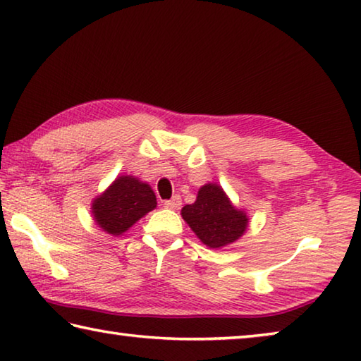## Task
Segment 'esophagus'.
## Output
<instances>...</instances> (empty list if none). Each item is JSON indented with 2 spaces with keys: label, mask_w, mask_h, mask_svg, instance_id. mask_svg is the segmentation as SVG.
<instances>
[{
  "label": "esophagus",
  "mask_w": 361,
  "mask_h": 361,
  "mask_svg": "<svg viewBox=\"0 0 361 361\" xmlns=\"http://www.w3.org/2000/svg\"><path fill=\"white\" fill-rule=\"evenodd\" d=\"M180 204H182V200H180L179 195H174V197L171 198V200L163 201V206L166 207V209H173V211H177V209H179Z\"/></svg>",
  "instance_id": "esophagus-1"
}]
</instances>
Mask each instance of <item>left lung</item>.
I'll use <instances>...</instances> for the list:
<instances>
[{
	"label": "left lung",
	"mask_w": 361,
	"mask_h": 361,
	"mask_svg": "<svg viewBox=\"0 0 361 361\" xmlns=\"http://www.w3.org/2000/svg\"><path fill=\"white\" fill-rule=\"evenodd\" d=\"M180 214L200 241L211 249L238 241L249 225L247 214L236 209L217 184L201 187L197 201L182 207Z\"/></svg>",
	"instance_id": "8db88e82"
}]
</instances>
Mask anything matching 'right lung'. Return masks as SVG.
Instances as JSON below:
<instances>
[{
    "instance_id": "add662e5",
    "label": "right lung",
    "mask_w": 361,
    "mask_h": 361,
    "mask_svg": "<svg viewBox=\"0 0 361 361\" xmlns=\"http://www.w3.org/2000/svg\"><path fill=\"white\" fill-rule=\"evenodd\" d=\"M155 207L157 198L149 184L135 176H120L93 200L92 214L99 228L118 236Z\"/></svg>"
}]
</instances>
